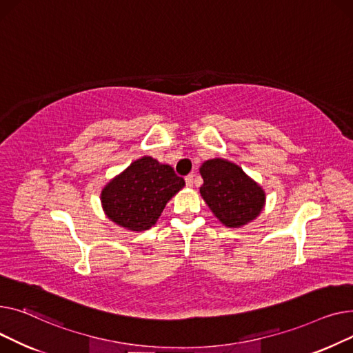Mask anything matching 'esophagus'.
I'll list each match as a JSON object with an SVG mask.
<instances>
[{
  "label": "esophagus",
  "mask_w": 353,
  "mask_h": 353,
  "mask_svg": "<svg viewBox=\"0 0 353 353\" xmlns=\"http://www.w3.org/2000/svg\"><path fill=\"white\" fill-rule=\"evenodd\" d=\"M194 175L191 174V175H188V176H186L185 178V182H186V185H188V186H194Z\"/></svg>",
  "instance_id": "esophagus-1"
}]
</instances>
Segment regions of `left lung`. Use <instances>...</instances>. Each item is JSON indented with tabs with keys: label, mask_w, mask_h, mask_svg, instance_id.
I'll list each match as a JSON object with an SVG mask.
<instances>
[{
	"label": "left lung",
	"mask_w": 353,
	"mask_h": 353,
	"mask_svg": "<svg viewBox=\"0 0 353 353\" xmlns=\"http://www.w3.org/2000/svg\"><path fill=\"white\" fill-rule=\"evenodd\" d=\"M199 174L203 179L201 196L222 225L242 228L261 215L266 194L239 165L214 158L201 165Z\"/></svg>",
	"instance_id": "1"
}]
</instances>
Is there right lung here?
Segmentation results:
<instances>
[{
  "mask_svg": "<svg viewBox=\"0 0 353 353\" xmlns=\"http://www.w3.org/2000/svg\"><path fill=\"white\" fill-rule=\"evenodd\" d=\"M185 186L172 167L152 157H142L115 175L101 191L107 218L132 232L152 228L165 205Z\"/></svg>",
  "mask_w": 353,
  "mask_h": 353,
  "instance_id": "add662e5",
  "label": "right lung"
}]
</instances>
